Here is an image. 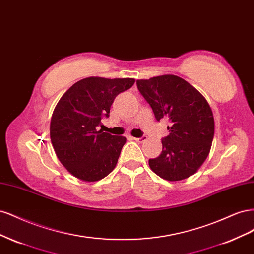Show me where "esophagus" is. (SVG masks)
<instances>
[{
	"mask_svg": "<svg viewBox=\"0 0 254 254\" xmlns=\"http://www.w3.org/2000/svg\"><path fill=\"white\" fill-rule=\"evenodd\" d=\"M131 139H132L133 141H135V142L143 143V142H145L146 140H147V136H146V135H142L141 137H131Z\"/></svg>",
	"mask_w": 254,
	"mask_h": 254,
	"instance_id": "esophagus-1",
	"label": "esophagus"
}]
</instances>
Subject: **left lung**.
Instances as JSON below:
<instances>
[{
    "mask_svg": "<svg viewBox=\"0 0 254 254\" xmlns=\"http://www.w3.org/2000/svg\"><path fill=\"white\" fill-rule=\"evenodd\" d=\"M136 87L156 120L171 123L170 134L162 139V152L148 161L150 168L168 181L189 178L211 149L214 119L209 104L191 84L175 75L136 80Z\"/></svg>",
    "mask_w": 254,
    "mask_h": 254,
    "instance_id": "obj_1",
    "label": "left lung"
}]
</instances>
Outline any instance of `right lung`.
Returning <instances> with one entry per match:
<instances>
[{
	"mask_svg": "<svg viewBox=\"0 0 254 254\" xmlns=\"http://www.w3.org/2000/svg\"><path fill=\"white\" fill-rule=\"evenodd\" d=\"M133 83V78L88 77L60 98L51 120V141L60 162L76 178L93 182L114 170L126 137L96 128L109 118L114 98Z\"/></svg>",
	"mask_w": 254,
	"mask_h": 254,
	"instance_id": "1",
	"label": "right lung"
}]
</instances>
